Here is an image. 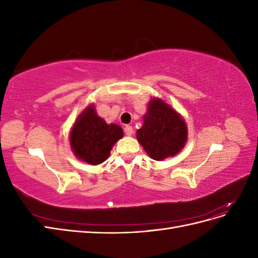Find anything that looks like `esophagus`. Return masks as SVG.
<instances>
[{"mask_svg": "<svg viewBox=\"0 0 258 258\" xmlns=\"http://www.w3.org/2000/svg\"><path fill=\"white\" fill-rule=\"evenodd\" d=\"M124 134H126L128 137L134 135V128H132L131 126H126L124 127Z\"/></svg>", "mask_w": 258, "mask_h": 258, "instance_id": "1", "label": "esophagus"}]
</instances>
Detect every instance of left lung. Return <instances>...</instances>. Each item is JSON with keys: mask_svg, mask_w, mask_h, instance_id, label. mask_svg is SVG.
Returning <instances> with one entry per match:
<instances>
[{"mask_svg": "<svg viewBox=\"0 0 258 258\" xmlns=\"http://www.w3.org/2000/svg\"><path fill=\"white\" fill-rule=\"evenodd\" d=\"M187 136V124L181 114L160 98L150 100L142 127L137 130V140L152 159L161 161L177 155Z\"/></svg>", "mask_w": 258, "mask_h": 258, "instance_id": "8db88e82", "label": "left lung"}]
</instances>
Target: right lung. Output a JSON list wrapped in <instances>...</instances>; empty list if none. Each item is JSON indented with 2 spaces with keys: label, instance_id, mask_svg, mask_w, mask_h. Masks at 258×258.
<instances>
[{
  "label": "right lung",
  "instance_id": "right-lung-1",
  "mask_svg": "<svg viewBox=\"0 0 258 258\" xmlns=\"http://www.w3.org/2000/svg\"><path fill=\"white\" fill-rule=\"evenodd\" d=\"M123 137L116 123H106L98 116L95 104H89L77 117L70 132V146L75 157L97 166L105 161L114 144Z\"/></svg>",
  "mask_w": 258,
  "mask_h": 258
}]
</instances>
